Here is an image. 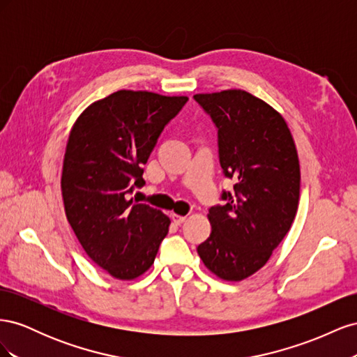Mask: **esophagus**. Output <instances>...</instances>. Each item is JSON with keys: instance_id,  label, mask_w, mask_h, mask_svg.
<instances>
[{"instance_id": "esophagus-1", "label": "esophagus", "mask_w": 357, "mask_h": 357, "mask_svg": "<svg viewBox=\"0 0 357 357\" xmlns=\"http://www.w3.org/2000/svg\"><path fill=\"white\" fill-rule=\"evenodd\" d=\"M172 218V220H174V223H177V225H181L183 222H186V219H188V215H180V214H172L171 215Z\"/></svg>"}]
</instances>
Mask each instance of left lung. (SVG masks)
<instances>
[{
    "label": "left lung",
    "instance_id": "left-lung-1",
    "mask_svg": "<svg viewBox=\"0 0 357 357\" xmlns=\"http://www.w3.org/2000/svg\"><path fill=\"white\" fill-rule=\"evenodd\" d=\"M193 98L218 126L220 165L234 178L225 205L207 218L211 234L198 245L204 265L225 282L259 271L283 241L299 202V159L290 129L264 100L243 89Z\"/></svg>",
    "mask_w": 357,
    "mask_h": 357
}]
</instances>
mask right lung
<instances>
[{"label":"right lung","mask_w":357,"mask_h":357,"mask_svg":"<svg viewBox=\"0 0 357 357\" xmlns=\"http://www.w3.org/2000/svg\"><path fill=\"white\" fill-rule=\"evenodd\" d=\"M188 96L117 91L75 119L62 162L63 208L92 261L117 280H135L153 265L169 218L129 193L143 186V165L162 129Z\"/></svg>","instance_id":"right-lung-1"}]
</instances>
